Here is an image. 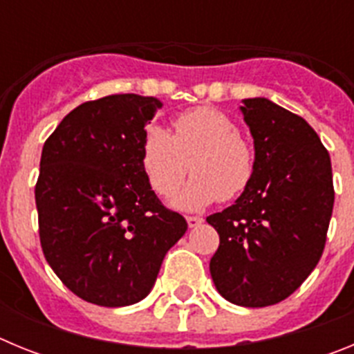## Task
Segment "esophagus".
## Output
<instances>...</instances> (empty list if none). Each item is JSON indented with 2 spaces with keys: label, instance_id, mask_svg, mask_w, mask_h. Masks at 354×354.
Returning <instances> with one entry per match:
<instances>
[{
  "label": "esophagus",
  "instance_id": "1",
  "mask_svg": "<svg viewBox=\"0 0 354 354\" xmlns=\"http://www.w3.org/2000/svg\"><path fill=\"white\" fill-rule=\"evenodd\" d=\"M186 220H187V225H189L192 228L204 223V218H200V216H186Z\"/></svg>",
  "mask_w": 354,
  "mask_h": 354
}]
</instances>
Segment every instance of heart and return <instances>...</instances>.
Segmentation results:
<instances>
[{
  "label": "heart",
  "mask_w": 354,
  "mask_h": 354,
  "mask_svg": "<svg viewBox=\"0 0 354 354\" xmlns=\"http://www.w3.org/2000/svg\"><path fill=\"white\" fill-rule=\"evenodd\" d=\"M150 187L171 196L192 168L193 179L174 200L184 211H200L216 200H234L252 184L255 150L241 138L236 122L214 108H193L177 115L171 133L159 126L147 129L140 154Z\"/></svg>",
  "instance_id": "b5f03b06"
}]
</instances>
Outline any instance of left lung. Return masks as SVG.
<instances>
[{
  "mask_svg": "<svg viewBox=\"0 0 354 354\" xmlns=\"http://www.w3.org/2000/svg\"><path fill=\"white\" fill-rule=\"evenodd\" d=\"M255 175L236 204L207 216L220 234L209 270L234 305L283 301L314 271L333 211L328 150L301 117L264 97L245 99Z\"/></svg>",
  "mask_w": 354,
  "mask_h": 354,
  "instance_id": "left-lung-1",
  "label": "left lung"
}]
</instances>
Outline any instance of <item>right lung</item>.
Segmentation results:
<instances>
[{"label": "right lung", "instance_id": "1", "mask_svg": "<svg viewBox=\"0 0 354 354\" xmlns=\"http://www.w3.org/2000/svg\"><path fill=\"white\" fill-rule=\"evenodd\" d=\"M161 102L117 93L83 102L46 140L35 186L44 257L84 301L126 306L145 298L184 216L152 192L140 154Z\"/></svg>", "mask_w": 354, "mask_h": 354}]
</instances>
